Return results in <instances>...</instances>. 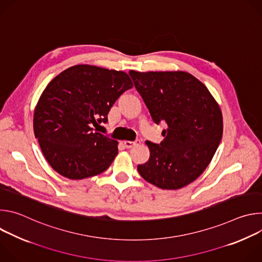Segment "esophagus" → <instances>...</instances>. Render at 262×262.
Returning <instances> with one entry per match:
<instances>
[{
  "label": "esophagus",
  "mask_w": 262,
  "mask_h": 262,
  "mask_svg": "<svg viewBox=\"0 0 262 262\" xmlns=\"http://www.w3.org/2000/svg\"><path fill=\"white\" fill-rule=\"evenodd\" d=\"M141 143V140L140 139H137L135 141H124L123 142V145L126 147V148H132L134 146H137Z\"/></svg>",
  "instance_id": "obj_1"
}]
</instances>
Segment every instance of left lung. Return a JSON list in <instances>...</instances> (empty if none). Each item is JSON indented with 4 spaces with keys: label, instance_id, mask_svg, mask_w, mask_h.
I'll use <instances>...</instances> for the list:
<instances>
[{
    "label": "left lung",
    "instance_id": "obj_1",
    "mask_svg": "<svg viewBox=\"0 0 262 262\" xmlns=\"http://www.w3.org/2000/svg\"><path fill=\"white\" fill-rule=\"evenodd\" d=\"M155 123H166L160 144L146 142L150 158L140 175L163 190H177L198 178L223 135L222 112L204 84L184 71H129Z\"/></svg>",
    "mask_w": 262,
    "mask_h": 262
}]
</instances>
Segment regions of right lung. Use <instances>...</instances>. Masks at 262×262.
<instances>
[{
	"instance_id": "right-lung-1",
	"label": "right lung",
	"mask_w": 262,
	"mask_h": 262,
	"mask_svg": "<svg viewBox=\"0 0 262 262\" xmlns=\"http://www.w3.org/2000/svg\"><path fill=\"white\" fill-rule=\"evenodd\" d=\"M133 88L128 74L91 65L62 71L47 86L34 112V134L51 167L69 179L105 171L117 142L95 132L107 122L112 105Z\"/></svg>"
}]
</instances>
